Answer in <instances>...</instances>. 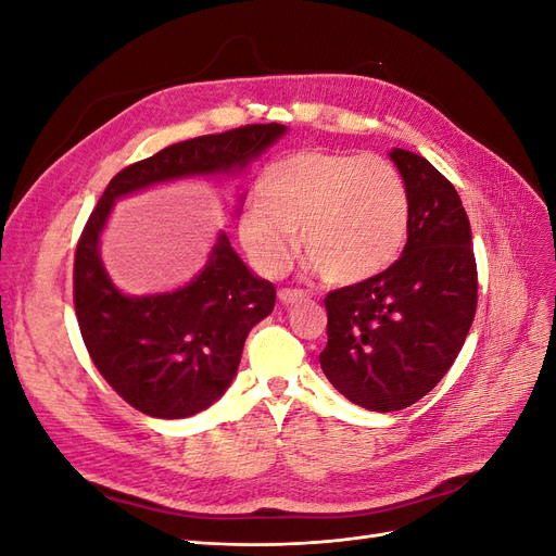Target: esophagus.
<instances>
[{"label": "esophagus", "instance_id": "34e87169", "mask_svg": "<svg viewBox=\"0 0 556 556\" xmlns=\"http://www.w3.org/2000/svg\"><path fill=\"white\" fill-rule=\"evenodd\" d=\"M278 296L285 306H294V304H301V301H306V294L301 290H280Z\"/></svg>", "mask_w": 556, "mask_h": 556}]
</instances>
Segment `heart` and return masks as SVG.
<instances>
[{
    "mask_svg": "<svg viewBox=\"0 0 556 556\" xmlns=\"http://www.w3.org/2000/svg\"><path fill=\"white\" fill-rule=\"evenodd\" d=\"M255 201L239 215L237 239L266 278L288 268L296 229L315 271L341 288L387 271L408 239V185L380 155L299 150L260 176Z\"/></svg>",
    "mask_w": 556,
    "mask_h": 556,
    "instance_id": "obj_1",
    "label": "heart"
}]
</instances>
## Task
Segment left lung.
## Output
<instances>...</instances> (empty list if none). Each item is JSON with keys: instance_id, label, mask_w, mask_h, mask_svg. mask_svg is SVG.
<instances>
[{"instance_id": "8db88e82", "label": "left lung", "mask_w": 556, "mask_h": 556, "mask_svg": "<svg viewBox=\"0 0 556 556\" xmlns=\"http://www.w3.org/2000/svg\"><path fill=\"white\" fill-rule=\"evenodd\" d=\"M408 185L410 227L380 276L327 294L329 382L366 410L413 406L450 371L478 306L468 215L454 185L422 155L390 153Z\"/></svg>"}]
</instances>
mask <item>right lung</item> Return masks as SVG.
Segmentation results:
<instances>
[{"label":"right lung","instance_id":"obj_1","mask_svg":"<svg viewBox=\"0 0 556 556\" xmlns=\"http://www.w3.org/2000/svg\"><path fill=\"white\" fill-rule=\"evenodd\" d=\"M285 131L278 123L245 125L174 143L115 174L94 206L76 248L74 308L97 371L137 410L180 419L220 399L250 329L274 311L276 288L250 271L220 231L204 271L188 285L123 294L99 255L115 199L178 178L241 174Z\"/></svg>","mask_w":556,"mask_h":556}]
</instances>
